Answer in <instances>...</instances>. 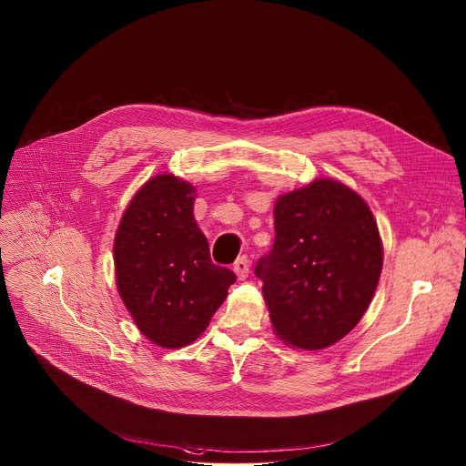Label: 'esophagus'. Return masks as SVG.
Segmentation results:
<instances>
[{
  "label": "esophagus",
  "instance_id": "1",
  "mask_svg": "<svg viewBox=\"0 0 466 466\" xmlns=\"http://www.w3.org/2000/svg\"><path fill=\"white\" fill-rule=\"evenodd\" d=\"M233 270H235V274H237V278H238L240 281L246 279L248 274H249V260H248V257H240V258L233 264Z\"/></svg>",
  "mask_w": 466,
  "mask_h": 466
}]
</instances>
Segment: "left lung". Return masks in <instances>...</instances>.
Masks as SVG:
<instances>
[{"instance_id": "1", "label": "left lung", "mask_w": 466, "mask_h": 466, "mask_svg": "<svg viewBox=\"0 0 466 466\" xmlns=\"http://www.w3.org/2000/svg\"><path fill=\"white\" fill-rule=\"evenodd\" d=\"M274 246L257 264L276 337L323 350L368 310L384 264L377 220L355 190L319 177L274 202Z\"/></svg>"}]
</instances>
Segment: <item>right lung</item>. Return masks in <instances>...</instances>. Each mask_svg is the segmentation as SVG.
<instances>
[{
  "label": "right lung",
  "mask_w": 466,
  "mask_h": 466,
  "mask_svg": "<svg viewBox=\"0 0 466 466\" xmlns=\"http://www.w3.org/2000/svg\"><path fill=\"white\" fill-rule=\"evenodd\" d=\"M196 196L188 181L157 174L134 194L115 233L118 294L143 337L167 350L192 344L237 279L209 258Z\"/></svg>",
  "instance_id": "1"
}]
</instances>
